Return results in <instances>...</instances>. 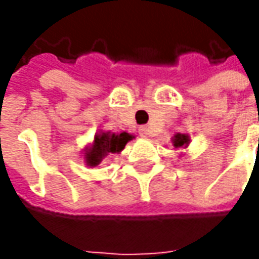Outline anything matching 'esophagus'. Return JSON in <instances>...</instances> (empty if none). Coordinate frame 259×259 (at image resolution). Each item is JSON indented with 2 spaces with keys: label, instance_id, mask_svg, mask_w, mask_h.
Returning <instances> with one entry per match:
<instances>
[{
  "label": "esophagus",
  "instance_id": "obj_1",
  "mask_svg": "<svg viewBox=\"0 0 259 259\" xmlns=\"http://www.w3.org/2000/svg\"><path fill=\"white\" fill-rule=\"evenodd\" d=\"M138 133L143 135V137H147V135L150 134V130H148V126H145V125H141V126L138 128Z\"/></svg>",
  "mask_w": 259,
  "mask_h": 259
}]
</instances>
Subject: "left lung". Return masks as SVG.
<instances>
[{
  "label": "left lung",
  "mask_w": 259,
  "mask_h": 259,
  "mask_svg": "<svg viewBox=\"0 0 259 259\" xmlns=\"http://www.w3.org/2000/svg\"><path fill=\"white\" fill-rule=\"evenodd\" d=\"M174 147H183V145L189 144V137L184 134H177L174 135Z\"/></svg>",
  "instance_id": "8db88e82"
}]
</instances>
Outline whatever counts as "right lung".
<instances>
[{
  "label": "right lung",
  "instance_id": "1",
  "mask_svg": "<svg viewBox=\"0 0 259 259\" xmlns=\"http://www.w3.org/2000/svg\"><path fill=\"white\" fill-rule=\"evenodd\" d=\"M133 138V135L121 133V134H102L95 137V145L88 151L86 154V163L89 165H96L101 163V160L109 153H121L124 150L125 144Z\"/></svg>",
  "mask_w": 259,
  "mask_h": 259
}]
</instances>
